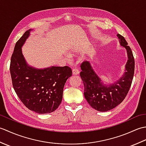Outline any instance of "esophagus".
Instances as JSON below:
<instances>
[{
	"mask_svg": "<svg viewBox=\"0 0 146 146\" xmlns=\"http://www.w3.org/2000/svg\"><path fill=\"white\" fill-rule=\"evenodd\" d=\"M72 73L73 75H78L79 74V71L77 68H73L72 70Z\"/></svg>",
	"mask_w": 146,
	"mask_h": 146,
	"instance_id": "34e87169",
	"label": "esophagus"
}]
</instances>
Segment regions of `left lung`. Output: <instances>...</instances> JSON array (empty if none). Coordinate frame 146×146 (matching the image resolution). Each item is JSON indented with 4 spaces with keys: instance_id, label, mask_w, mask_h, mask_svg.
Returning a JSON list of instances; mask_svg holds the SVG:
<instances>
[{
    "instance_id": "left-lung-1",
    "label": "left lung",
    "mask_w": 146,
    "mask_h": 146,
    "mask_svg": "<svg viewBox=\"0 0 146 146\" xmlns=\"http://www.w3.org/2000/svg\"><path fill=\"white\" fill-rule=\"evenodd\" d=\"M120 46L125 48L128 60L123 76L112 84L105 85L93 69L90 61L82 63L80 77L84 84V96L90 105L100 111H107L119 105L124 100L132 84L135 61L131 48L122 36L117 35Z\"/></svg>"
}]
</instances>
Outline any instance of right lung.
Instances as JSON below:
<instances>
[{
	"label": "right lung",
	"instance_id": "obj_1",
	"mask_svg": "<svg viewBox=\"0 0 146 146\" xmlns=\"http://www.w3.org/2000/svg\"><path fill=\"white\" fill-rule=\"evenodd\" d=\"M29 29L18 40L12 53L10 72L14 90L28 109L42 114L56 110L63 98L64 86L72 75L67 66L37 69L26 63L22 46L29 38Z\"/></svg>",
	"mask_w": 146,
	"mask_h": 146
}]
</instances>
